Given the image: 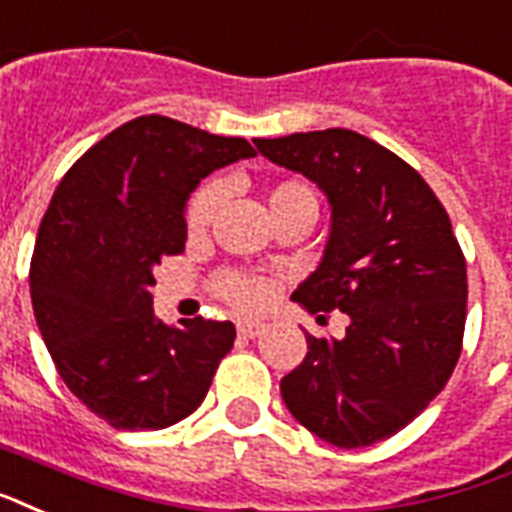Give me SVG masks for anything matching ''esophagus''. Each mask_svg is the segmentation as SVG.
Here are the masks:
<instances>
[{
  "label": "esophagus",
  "mask_w": 512,
  "mask_h": 512,
  "mask_svg": "<svg viewBox=\"0 0 512 512\" xmlns=\"http://www.w3.org/2000/svg\"><path fill=\"white\" fill-rule=\"evenodd\" d=\"M236 330H239L241 338H257V335L265 333V325L263 322H239Z\"/></svg>",
  "instance_id": "esophagus-1"
}]
</instances>
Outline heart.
Instances as JSON below:
<instances>
[{"label":"heart","instance_id":"obj_1","mask_svg":"<svg viewBox=\"0 0 512 512\" xmlns=\"http://www.w3.org/2000/svg\"><path fill=\"white\" fill-rule=\"evenodd\" d=\"M306 198H314L311 187L300 179H287V182H279L273 187L271 195H268V209H282L287 204H295V201H306ZM317 201V198H314ZM222 204V187L209 185L204 187L201 193L195 195L193 204H190V212H187V225L190 230H204L212 217L217 214ZM220 292L222 298L230 300L233 306L239 308H260L271 295V287L260 276H247V273H225L220 279Z\"/></svg>","mask_w":512,"mask_h":512}]
</instances>
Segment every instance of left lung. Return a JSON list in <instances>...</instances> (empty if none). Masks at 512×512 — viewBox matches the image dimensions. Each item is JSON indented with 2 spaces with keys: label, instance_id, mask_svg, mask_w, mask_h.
<instances>
[{
  "label": "left lung",
  "instance_id": "left-lung-1",
  "mask_svg": "<svg viewBox=\"0 0 512 512\" xmlns=\"http://www.w3.org/2000/svg\"><path fill=\"white\" fill-rule=\"evenodd\" d=\"M255 147L330 206L322 260L292 300L349 317L341 338L306 333V360L282 378L284 405L330 446L392 438L440 395L462 351L467 265L446 209L419 171L349 128Z\"/></svg>",
  "mask_w": 512,
  "mask_h": 512
}]
</instances>
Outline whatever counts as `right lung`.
Here are the masks:
<instances>
[{
	"label": "right lung",
	"mask_w": 512,
	"mask_h": 512,
	"mask_svg": "<svg viewBox=\"0 0 512 512\" xmlns=\"http://www.w3.org/2000/svg\"><path fill=\"white\" fill-rule=\"evenodd\" d=\"M255 158L247 139L163 115L93 144L53 193L31 257V306L72 395L115 429H163L204 403L233 346L230 322L152 311L155 265L187 239V198L212 171Z\"/></svg>",
	"instance_id": "add662e5"
}]
</instances>
